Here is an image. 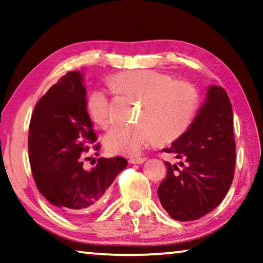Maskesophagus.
<instances>
[{
  "label": "esophagus",
  "instance_id": "esophagus-1",
  "mask_svg": "<svg viewBox=\"0 0 263 263\" xmlns=\"http://www.w3.org/2000/svg\"><path fill=\"white\" fill-rule=\"evenodd\" d=\"M145 160H146L145 157H135V158L128 159V162H130L131 164H142L145 162Z\"/></svg>",
  "mask_w": 263,
  "mask_h": 263
}]
</instances>
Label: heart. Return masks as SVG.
<instances>
[{
  "label": "heart",
  "instance_id": "heart-1",
  "mask_svg": "<svg viewBox=\"0 0 263 263\" xmlns=\"http://www.w3.org/2000/svg\"><path fill=\"white\" fill-rule=\"evenodd\" d=\"M117 93L139 98L142 101L138 123L117 124L104 137V145L112 155L137 156L158 138L174 142L191 126L197 115L201 97L194 84L172 80L166 73L139 69L118 73L111 78ZM86 111L93 123L106 127L112 120L111 100L101 89H96L86 99Z\"/></svg>",
  "mask_w": 263,
  "mask_h": 263
}]
</instances>
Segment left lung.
<instances>
[{
    "instance_id": "left-lung-1",
    "label": "left lung",
    "mask_w": 263,
    "mask_h": 263,
    "mask_svg": "<svg viewBox=\"0 0 263 263\" xmlns=\"http://www.w3.org/2000/svg\"><path fill=\"white\" fill-rule=\"evenodd\" d=\"M182 169L165 162L166 177L158 197L170 217L194 221L214 210L232 185L235 170L233 108L226 89L210 86L198 115L171 147Z\"/></svg>"
}]
</instances>
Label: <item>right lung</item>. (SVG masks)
Instances as JSON below:
<instances>
[{
  "label": "right lung",
  "instance_id": "right-lung-1",
  "mask_svg": "<svg viewBox=\"0 0 263 263\" xmlns=\"http://www.w3.org/2000/svg\"><path fill=\"white\" fill-rule=\"evenodd\" d=\"M96 142L81 74L68 72L37 101L28 136L29 162L37 189L66 216L81 217L96 210L117 175L127 165L123 157L98 158L92 170H85L84 152ZM93 148L99 151L100 144Z\"/></svg>",
  "mask_w": 263,
  "mask_h": 263
}]
</instances>
